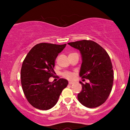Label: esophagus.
Here are the masks:
<instances>
[{
  "mask_svg": "<svg viewBox=\"0 0 130 130\" xmlns=\"http://www.w3.org/2000/svg\"><path fill=\"white\" fill-rule=\"evenodd\" d=\"M74 83L73 82V81H69V85H72V84H74Z\"/></svg>",
  "mask_w": 130,
  "mask_h": 130,
  "instance_id": "esophagus-1",
  "label": "esophagus"
}]
</instances>
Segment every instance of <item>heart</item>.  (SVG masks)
<instances>
[{
	"label": "heart",
	"instance_id": "1",
	"mask_svg": "<svg viewBox=\"0 0 130 130\" xmlns=\"http://www.w3.org/2000/svg\"><path fill=\"white\" fill-rule=\"evenodd\" d=\"M63 76L66 78L69 79V80H72L75 77V74L73 72H66L63 73Z\"/></svg>",
	"mask_w": 130,
	"mask_h": 130
}]
</instances>
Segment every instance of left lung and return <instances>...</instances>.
Segmentation results:
<instances>
[{
  "label": "left lung",
  "instance_id": "left-lung-1",
  "mask_svg": "<svg viewBox=\"0 0 130 130\" xmlns=\"http://www.w3.org/2000/svg\"><path fill=\"white\" fill-rule=\"evenodd\" d=\"M68 44L80 51L83 62L80 76L89 80V83L80 82L82 91L77 95L78 101L88 108L100 106L108 98L113 85V71L108 54L100 45L91 40Z\"/></svg>",
  "mask_w": 130,
  "mask_h": 130
}]
</instances>
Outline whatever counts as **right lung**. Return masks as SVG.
I'll return each mask as SVG.
<instances>
[{"label":"right lung","instance_id":"obj_1","mask_svg":"<svg viewBox=\"0 0 130 130\" xmlns=\"http://www.w3.org/2000/svg\"><path fill=\"white\" fill-rule=\"evenodd\" d=\"M66 45L37 44L23 61L21 71L22 87L28 103L37 109L52 108L67 87L68 81L66 79L60 78L55 83L49 81L55 74V60Z\"/></svg>","mask_w":130,"mask_h":130}]
</instances>
